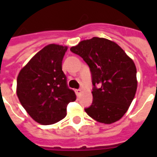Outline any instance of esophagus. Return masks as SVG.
Returning a JSON list of instances; mask_svg holds the SVG:
<instances>
[{"mask_svg":"<svg viewBox=\"0 0 157 157\" xmlns=\"http://www.w3.org/2000/svg\"><path fill=\"white\" fill-rule=\"evenodd\" d=\"M81 93H82V90H76V94L77 96L81 95Z\"/></svg>","mask_w":157,"mask_h":157,"instance_id":"obj_1","label":"esophagus"}]
</instances>
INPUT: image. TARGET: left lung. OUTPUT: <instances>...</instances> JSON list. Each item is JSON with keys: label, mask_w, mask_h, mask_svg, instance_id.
<instances>
[{"label": "left lung", "mask_w": 157, "mask_h": 157, "mask_svg": "<svg viewBox=\"0 0 157 157\" xmlns=\"http://www.w3.org/2000/svg\"><path fill=\"white\" fill-rule=\"evenodd\" d=\"M88 64L92 74L93 103L85 111L103 124L119 121L128 111L136 94V66L112 40L93 37L70 49Z\"/></svg>", "instance_id": "8db88e82"}]
</instances>
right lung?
Returning a JSON list of instances; mask_svg holds the SVG:
<instances>
[{
  "label": "right lung",
  "mask_w": 157,
  "mask_h": 157,
  "mask_svg": "<svg viewBox=\"0 0 157 157\" xmlns=\"http://www.w3.org/2000/svg\"><path fill=\"white\" fill-rule=\"evenodd\" d=\"M67 50L65 45H46L21 69L17 77L16 94L19 102L39 124H53L63 120L67 104L76 100L62 70Z\"/></svg>",
  "instance_id": "add662e5"
}]
</instances>
